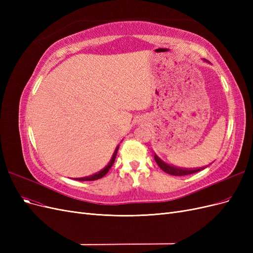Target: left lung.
<instances>
[{
    "instance_id": "obj_1",
    "label": "left lung",
    "mask_w": 253,
    "mask_h": 253,
    "mask_svg": "<svg viewBox=\"0 0 253 253\" xmlns=\"http://www.w3.org/2000/svg\"><path fill=\"white\" fill-rule=\"evenodd\" d=\"M154 158H155V162L157 163V165L159 166L160 169H162L163 171H165L166 173L170 174V175H174V176L190 175V174L200 172L203 169H205V168H200V169H181V168H177V167H174V166L166 164L156 154H154Z\"/></svg>"
}]
</instances>
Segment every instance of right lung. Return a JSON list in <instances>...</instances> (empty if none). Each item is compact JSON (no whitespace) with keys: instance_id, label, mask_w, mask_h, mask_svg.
Returning a JSON list of instances; mask_svg holds the SVG:
<instances>
[{"instance_id":"obj_1","label":"right lung","mask_w":253,"mask_h":253,"mask_svg":"<svg viewBox=\"0 0 253 253\" xmlns=\"http://www.w3.org/2000/svg\"><path fill=\"white\" fill-rule=\"evenodd\" d=\"M118 149H119V145H118V147H117L116 149H115V152H114V154H113V156H112V158H111V160H110V163L108 164V166H106V167L104 168V169H102L101 171H99L98 173H95V174L90 175V176H86V177H82V178H77L76 180L87 181V180H96V179H99V178H102L103 176L110 171V169L112 168V166L114 165L115 159H116V155H117V151H118Z\"/></svg>"}]
</instances>
